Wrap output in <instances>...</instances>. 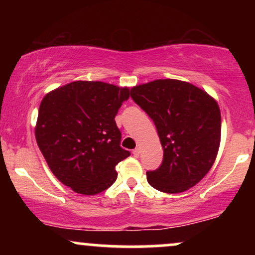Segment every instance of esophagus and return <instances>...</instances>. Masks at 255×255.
Returning a JSON list of instances; mask_svg holds the SVG:
<instances>
[{
    "mask_svg": "<svg viewBox=\"0 0 255 255\" xmlns=\"http://www.w3.org/2000/svg\"><path fill=\"white\" fill-rule=\"evenodd\" d=\"M139 153H140V151H139V148H135V149H133V151H132V154H133L134 158H138Z\"/></svg>",
    "mask_w": 255,
    "mask_h": 255,
    "instance_id": "esophagus-1",
    "label": "esophagus"
}]
</instances>
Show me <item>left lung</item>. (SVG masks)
Here are the masks:
<instances>
[{
  "instance_id": "1",
  "label": "left lung",
  "mask_w": 255,
  "mask_h": 255,
  "mask_svg": "<svg viewBox=\"0 0 255 255\" xmlns=\"http://www.w3.org/2000/svg\"><path fill=\"white\" fill-rule=\"evenodd\" d=\"M131 97L154 122L163 148L158 169L146 172L156 190L182 193L200 182L214 165L221 142V110L196 86L165 79L135 86Z\"/></svg>"
}]
</instances>
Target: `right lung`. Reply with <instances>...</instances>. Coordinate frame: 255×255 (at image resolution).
I'll return each mask as SVG.
<instances>
[{"label": "right lung", "instance_id": "add662e5", "mask_svg": "<svg viewBox=\"0 0 255 255\" xmlns=\"http://www.w3.org/2000/svg\"><path fill=\"white\" fill-rule=\"evenodd\" d=\"M130 89L101 81H74L41 101L34 133L54 176L75 193L96 195L117 179L121 147L115 117Z\"/></svg>", "mask_w": 255, "mask_h": 255}]
</instances>
